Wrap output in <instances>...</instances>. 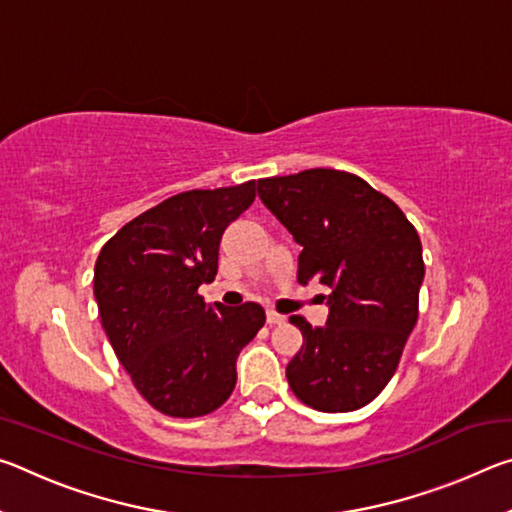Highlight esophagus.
<instances>
[{"instance_id": "obj_1", "label": "esophagus", "mask_w": 512, "mask_h": 512, "mask_svg": "<svg viewBox=\"0 0 512 512\" xmlns=\"http://www.w3.org/2000/svg\"><path fill=\"white\" fill-rule=\"evenodd\" d=\"M284 320H287V316L277 314V311H268V314H266V323L268 325H282Z\"/></svg>"}]
</instances>
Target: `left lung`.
I'll list each match as a JSON object with an SVG mask.
<instances>
[{"instance_id": "8db88e82", "label": "left lung", "mask_w": 512, "mask_h": 512, "mask_svg": "<svg viewBox=\"0 0 512 512\" xmlns=\"http://www.w3.org/2000/svg\"><path fill=\"white\" fill-rule=\"evenodd\" d=\"M257 194L302 246L298 282L332 291L323 327L289 318L302 332L287 366L291 391L316 411H357L391 381L418 320V232L391 198L345 171L264 178Z\"/></svg>"}]
</instances>
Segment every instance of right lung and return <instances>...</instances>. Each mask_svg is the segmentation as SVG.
Returning a JSON list of instances; mask_svg holds the SVG:
<instances>
[{
    "instance_id": "obj_1",
    "label": "right lung",
    "mask_w": 512,
    "mask_h": 512,
    "mask_svg": "<svg viewBox=\"0 0 512 512\" xmlns=\"http://www.w3.org/2000/svg\"><path fill=\"white\" fill-rule=\"evenodd\" d=\"M255 201V180L192 189L126 223L101 248L94 298L121 366L153 409L198 418L228 400L237 357L266 323L257 302L205 305L228 225Z\"/></svg>"
}]
</instances>
